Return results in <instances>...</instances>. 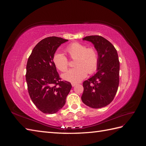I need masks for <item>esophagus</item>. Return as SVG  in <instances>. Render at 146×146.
I'll list each match as a JSON object with an SVG mask.
<instances>
[{"instance_id": "1", "label": "esophagus", "mask_w": 146, "mask_h": 146, "mask_svg": "<svg viewBox=\"0 0 146 146\" xmlns=\"http://www.w3.org/2000/svg\"><path fill=\"white\" fill-rule=\"evenodd\" d=\"M71 85H72V86L73 87H74L75 86H76V85H77V83H72L71 84Z\"/></svg>"}]
</instances>
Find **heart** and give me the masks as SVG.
I'll list each match as a JSON object with an SVG mask.
<instances>
[{"label":"heart","instance_id":"heart-1","mask_svg":"<svg viewBox=\"0 0 146 146\" xmlns=\"http://www.w3.org/2000/svg\"><path fill=\"white\" fill-rule=\"evenodd\" d=\"M66 52L72 59L76 58V68L70 69L62 74L63 79L71 83H78L85 78L88 73L94 72L98 67L99 55L94 48H86L82 43L75 42L66 48ZM56 68L61 71H65L68 67V60L63 54L56 52L53 57Z\"/></svg>","mask_w":146,"mask_h":146}]
</instances>
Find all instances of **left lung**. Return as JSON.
<instances>
[{"mask_svg":"<svg viewBox=\"0 0 146 146\" xmlns=\"http://www.w3.org/2000/svg\"><path fill=\"white\" fill-rule=\"evenodd\" d=\"M83 41L91 42L99 55L97 72L83 83L82 100L92 108L109 105L115 96L119 82V61L117 50L112 44L98 35L86 36Z\"/></svg>","mask_w":146,"mask_h":146,"instance_id":"obj_1","label":"left lung"}]
</instances>
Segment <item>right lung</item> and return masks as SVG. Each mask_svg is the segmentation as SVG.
<instances>
[{"instance_id": "add662e5", "label": "right lung", "mask_w": 146, "mask_h": 146, "mask_svg": "<svg viewBox=\"0 0 146 146\" xmlns=\"http://www.w3.org/2000/svg\"><path fill=\"white\" fill-rule=\"evenodd\" d=\"M68 39L52 36L35 46L26 66V82L29 96L44 113L54 114L63 108L71 90L69 82L61 81L53 57L61 44Z\"/></svg>"}]
</instances>
